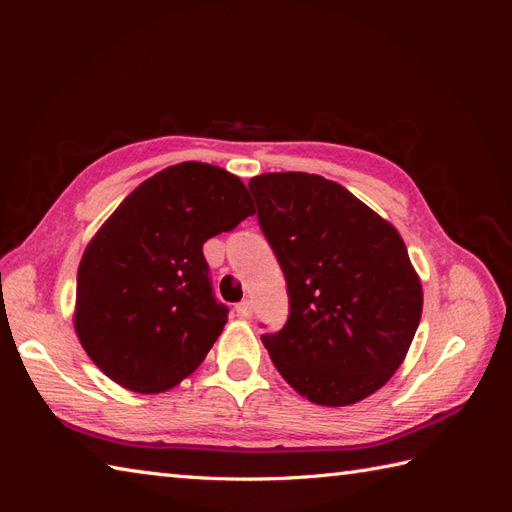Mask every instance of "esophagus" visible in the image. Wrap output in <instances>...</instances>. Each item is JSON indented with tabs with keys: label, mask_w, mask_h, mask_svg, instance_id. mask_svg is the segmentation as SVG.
I'll use <instances>...</instances> for the list:
<instances>
[{
	"label": "esophagus",
	"mask_w": 512,
	"mask_h": 512,
	"mask_svg": "<svg viewBox=\"0 0 512 512\" xmlns=\"http://www.w3.org/2000/svg\"><path fill=\"white\" fill-rule=\"evenodd\" d=\"M235 309H237V316H239V318H243V320L252 318V312H254V309H252V301H241Z\"/></svg>",
	"instance_id": "1"
}]
</instances>
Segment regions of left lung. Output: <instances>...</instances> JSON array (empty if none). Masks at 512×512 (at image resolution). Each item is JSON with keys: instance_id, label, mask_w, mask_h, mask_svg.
Masks as SVG:
<instances>
[{"instance_id": "obj_1", "label": "left lung", "mask_w": 512, "mask_h": 512, "mask_svg": "<svg viewBox=\"0 0 512 512\" xmlns=\"http://www.w3.org/2000/svg\"><path fill=\"white\" fill-rule=\"evenodd\" d=\"M250 192L290 299L284 329L260 337L273 365L318 406L376 393L404 363L423 312L404 239L320 175L265 173Z\"/></svg>"}]
</instances>
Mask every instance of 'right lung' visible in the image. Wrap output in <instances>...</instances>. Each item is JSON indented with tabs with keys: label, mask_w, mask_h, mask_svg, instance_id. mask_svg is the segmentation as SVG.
Returning a JSON list of instances; mask_svg holds the SVG:
<instances>
[{
	"label": "right lung",
	"mask_w": 512,
	"mask_h": 512,
	"mask_svg": "<svg viewBox=\"0 0 512 512\" xmlns=\"http://www.w3.org/2000/svg\"><path fill=\"white\" fill-rule=\"evenodd\" d=\"M254 213L243 181L220 166L181 162L138 185L76 275L74 329L89 359L134 393L188 378L228 320L203 243Z\"/></svg>",
	"instance_id": "add662e5"
}]
</instances>
